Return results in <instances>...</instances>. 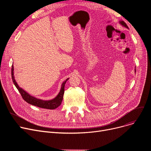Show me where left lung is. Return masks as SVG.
I'll return each instance as SVG.
<instances>
[{
  "instance_id": "1",
  "label": "left lung",
  "mask_w": 151,
  "mask_h": 151,
  "mask_svg": "<svg viewBox=\"0 0 151 151\" xmlns=\"http://www.w3.org/2000/svg\"><path fill=\"white\" fill-rule=\"evenodd\" d=\"M119 23L121 24L122 26H124V27H126V28L129 29L127 25L126 24V23H125L124 21H119ZM134 71H135V72H136V69H134Z\"/></svg>"
}]
</instances>
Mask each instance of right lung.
<instances>
[{
  "label": "right lung",
  "instance_id": "obj_1",
  "mask_svg": "<svg viewBox=\"0 0 151 151\" xmlns=\"http://www.w3.org/2000/svg\"><path fill=\"white\" fill-rule=\"evenodd\" d=\"M13 70H14V67H13V65H12V78L14 86H16V88H17V89L21 93L22 99L24 100L27 103H28V104L38 106V107H40V108H42L49 109H54L60 105L62 101L63 100V93H64L65 84L69 78H67L65 81H63V83H62V84L61 86V89L60 90V92H59L58 95L56 97L50 100H41V99H38L37 98H35L33 96H30V94H29L27 92H26L24 90L21 88L14 80Z\"/></svg>",
  "mask_w": 151,
  "mask_h": 151
}]
</instances>
